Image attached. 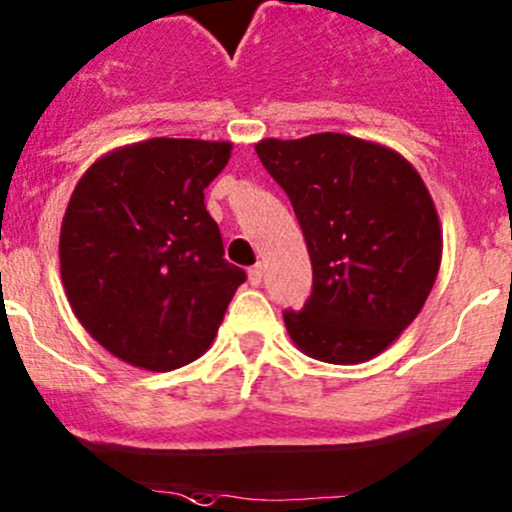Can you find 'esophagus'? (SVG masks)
I'll return each instance as SVG.
<instances>
[{
	"mask_svg": "<svg viewBox=\"0 0 512 512\" xmlns=\"http://www.w3.org/2000/svg\"><path fill=\"white\" fill-rule=\"evenodd\" d=\"M247 278H250V283L257 288V285L262 283V278H265V270H262V265L250 267V270H247Z\"/></svg>",
	"mask_w": 512,
	"mask_h": 512,
	"instance_id": "34e87169",
	"label": "esophagus"
}]
</instances>
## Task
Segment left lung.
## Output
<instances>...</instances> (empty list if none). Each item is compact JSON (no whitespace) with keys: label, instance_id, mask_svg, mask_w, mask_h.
<instances>
[{"label":"left lung","instance_id":"obj_1","mask_svg":"<svg viewBox=\"0 0 512 512\" xmlns=\"http://www.w3.org/2000/svg\"><path fill=\"white\" fill-rule=\"evenodd\" d=\"M290 197L313 293L285 313L295 346L326 364H364L419 315L442 262V227L419 171L394 148L346 133L255 146Z\"/></svg>","mask_w":512,"mask_h":512}]
</instances>
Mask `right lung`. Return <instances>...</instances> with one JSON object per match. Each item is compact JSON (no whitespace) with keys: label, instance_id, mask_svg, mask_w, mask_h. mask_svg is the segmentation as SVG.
Segmentation results:
<instances>
[{"label":"right lung","instance_id":"add662e5","mask_svg":"<svg viewBox=\"0 0 512 512\" xmlns=\"http://www.w3.org/2000/svg\"><path fill=\"white\" fill-rule=\"evenodd\" d=\"M229 141L148 138L80 176L60 227V278L80 326L146 371L197 361L245 272L224 260L204 189Z\"/></svg>","mask_w":512,"mask_h":512}]
</instances>
